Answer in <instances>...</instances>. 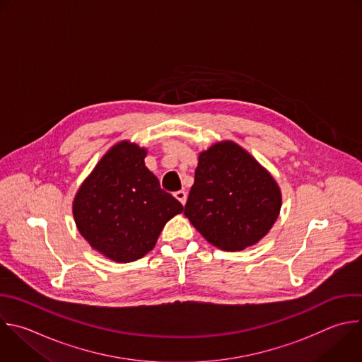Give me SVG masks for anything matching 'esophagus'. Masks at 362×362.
Here are the masks:
<instances>
[{"label": "esophagus", "mask_w": 362, "mask_h": 362, "mask_svg": "<svg viewBox=\"0 0 362 362\" xmlns=\"http://www.w3.org/2000/svg\"><path fill=\"white\" fill-rule=\"evenodd\" d=\"M175 197H176L182 204H185V203H186V199H187V193H186L185 190H177V192H175Z\"/></svg>", "instance_id": "esophagus-1"}]
</instances>
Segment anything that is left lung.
Returning <instances> with one entry per match:
<instances>
[{"mask_svg": "<svg viewBox=\"0 0 362 362\" xmlns=\"http://www.w3.org/2000/svg\"><path fill=\"white\" fill-rule=\"evenodd\" d=\"M280 207L276 180L245 149L223 142L200 153L185 214L209 243L226 252L256 245Z\"/></svg>", "mask_w": 362, "mask_h": 362, "instance_id": "8db88e82", "label": "left lung"}]
</instances>
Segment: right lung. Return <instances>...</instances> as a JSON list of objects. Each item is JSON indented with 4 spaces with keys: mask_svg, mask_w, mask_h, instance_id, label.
Here are the masks:
<instances>
[{
    "mask_svg": "<svg viewBox=\"0 0 362 362\" xmlns=\"http://www.w3.org/2000/svg\"><path fill=\"white\" fill-rule=\"evenodd\" d=\"M146 151L120 142L83 182L74 200L79 233L99 253L129 263L151 252L166 221L183 206L145 166Z\"/></svg>",
    "mask_w": 362,
    "mask_h": 362,
    "instance_id": "obj_1",
    "label": "right lung"
}]
</instances>
